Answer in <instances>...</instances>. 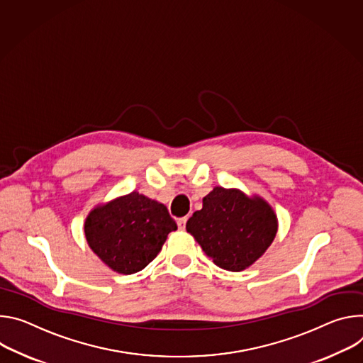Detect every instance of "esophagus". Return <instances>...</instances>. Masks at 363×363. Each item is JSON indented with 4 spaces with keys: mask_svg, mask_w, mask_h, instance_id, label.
Segmentation results:
<instances>
[{
    "mask_svg": "<svg viewBox=\"0 0 363 363\" xmlns=\"http://www.w3.org/2000/svg\"><path fill=\"white\" fill-rule=\"evenodd\" d=\"M186 222H187V218H180V219L177 220L179 228H180V229H184V228H186Z\"/></svg>",
    "mask_w": 363,
    "mask_h": 363,
    "instance_id": "obj_1",
    "label": "esophagus"
}]
</instances>
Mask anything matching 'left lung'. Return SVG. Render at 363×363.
Masks as SVG:
<instances>
[{"mask_svg":"<svg viewBox=\"0 0 363 363\" xmlns=\"http://www.w3.org/2000/svg\"><path fill=\"white\" fill-rule=\"evenodd\" d=\"M186 229L219 268L239 272L269 248L278 219L261 196L216 186L203 197V208L193 213Z\"/></svg>","mask_w":363,"mask_h":363,"instance_id":"1","label":"left lung"}]
</instances>
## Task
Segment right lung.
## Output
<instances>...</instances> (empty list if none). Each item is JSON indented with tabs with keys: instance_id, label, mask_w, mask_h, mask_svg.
Masks as SVG:
<instances>
[{
	"instance_id": "right-lung-1",
	"label": "right lung",
	"mask_w": 363,
	"mask_h": 363,
	"mask_svg": "<svg viewBox=\"0 0 363 363\" xmlns=\"http://www.w3.org/2000/svg\"><path fill=\"white\" fill-rule=\"evenodd\" d=\"M85 236L98 258L118 274L144 269L177 229L167 208L138 191L95 206L85 220Z\"/></svg>"
}]
</instances>
